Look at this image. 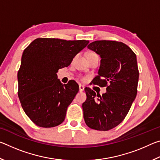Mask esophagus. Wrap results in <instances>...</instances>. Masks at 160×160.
I'll use <instances>...</instances> for the list:
<instances>
[{"mask_svg": "<svg viewBox=\"0 0 160 160\" xmlns=\"http://www.w3.org/2000/svg\"><path fill=\"white\" fill-rule=\"evenodd\" d=\"M84 90H85V87H84L83 85H79V91L80 92H82Z\"/></svg>", "mask_w": 160, "mask_h": 160, "instance_id": "34e87169", "label": "esophagus"}]
</instances>
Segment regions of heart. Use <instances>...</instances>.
<instances>
[{
	"label": "heart",
	"instance_id": "1",
	"mask_svg": "<svg viewBox=\"0 0 160 160\" xmlns=\"http://www.w3.org/2000/svg\"><path fill=\"white\" fill-rule=\"evenodd\" d=\"M92 55H95V53H89L88 54V56H92Z\"/></svg>",
	"mask_w": 160,
	"mask_h": 160
}]
</instances>
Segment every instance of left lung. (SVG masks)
Returning a JSON list of instances; mask_svg holds the SVG:
<instances>
[{
  "label": "left lung",
  "instance_id": "1",
  "mask_svg": "<svg viewBox=\"0 0 160 160\" xmlns=\"http://www.w3.org/2000/svg\"><path fill=\"white\" fill-rule=\"evenodd\" d=\"M88 48L102 58L93 83L107 87V92L101 96L85 88L84 119L92 129L109 131L122 122L136 97L139 78L136 55L123 42L109 40L93 42Z\"/></svg>",
  "mask_w": 160,
  "mask_h": 160
}]
</instances>
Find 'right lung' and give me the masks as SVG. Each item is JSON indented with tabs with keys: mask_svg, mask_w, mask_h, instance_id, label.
I'll list each match as a JSON object with an SVG mask.
<instances>
[{
	"mask_svg": "<svg viewBox=\"0 0 160 160\" xmlns=\"http://www.w3.org/2000/svg\"><path fill=\"white\" fill-rule=\"evenodd\" d=\"M88 43L37 38L24 50L18 72V97L24 112L37 126L52 128L63 122L79 86L75 80L63 85L56 72L68 66Z\"/></svg>",
	"mask_w": 160,
	"mask_h": 160,
	"instance_id": "1",
	"label": "right lung"
}]
</instances>
